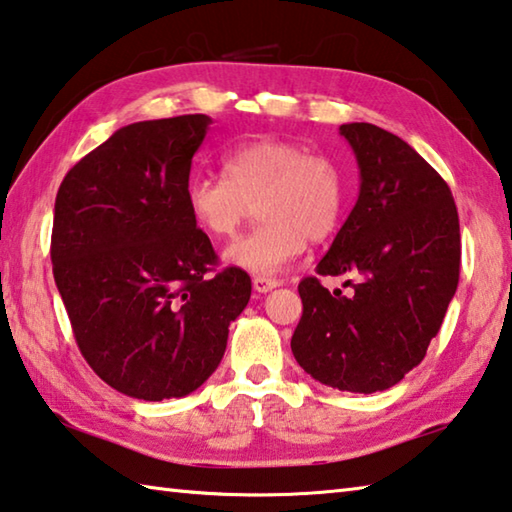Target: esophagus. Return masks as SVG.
<instances>
[{
    "label": "esophagus",
    "instance_id": "obj_1",
    "mask_svg": "<svg viewBox=\"0 0 512 512\" xmlns=\"http://www.w3.org/2000/svg\"><path fill=\"white\" fill-rule=\"evenodd\" d=\"M251 285H254L256 292L265 294V292H270V290H274V288H279L281 283L276 281V279H265V276H256V279L251 281Z\"/></svg>",
    "mask_w": 512,
    "mask_h": 512
}]
</instances>
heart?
Masks as SVG:
<instances>
[{"mask_svg": "<svg viewBox=\"0 0 512 512\" xmlns=\"http://www.w3.org/2000/svg\"><path fill=\"white\" fill-rule=\"evenodd\" d=\"M224 177L200 175L186 186V206L211 238H231L256 204L263 222L224 251V261L270 276L297 258L306 240H326L339 227L346 177L333 157L288 139H256L224 152Z\"/></svg>", "mask_w": 512, "mask_h": 512, "instance_id": "obj_1", "label": "heart"}]
</instances>
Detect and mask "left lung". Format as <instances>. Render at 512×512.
Here are the masks:
<instances>
[{"instance_id": "8db88e82", "label": "left lung", "mask_w": 512, "mask_h": 512, "mask_svg": "<svg viewBox=\"0 0 512 512\" xmlns=\"http://www.w3.org/2000/svg\"><path fill=\"white\" fill-rule=\"evenodd\" d=\"M339 134L360 166V195L317 274L357 281L342 294L306 276L290 346L321 384L375 393L423 362L441 330L459 285V213L445 179L407 141L373 123H344Z\"/></svg>"}]
</instances>
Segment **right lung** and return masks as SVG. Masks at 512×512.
<instances>
[{
	"label": "right lung",
	"instance_id": "right-lung-1",
	"mask_svg": "<svg viewBox=\"0 0 512 512\" xmlns=\"http://www.w3.org/2000/svg\"><path fill=\"white\" fill-rule=\"evenodd\" d=\"M209 125L206 114L125 125L58 188L53 279L87 364L130 398L202 387L251 297L247 272H215L218 254L186 206Z\"/></svg>",
	"mask_w": 512,
	"mask_h": 512
}]
</instances>
